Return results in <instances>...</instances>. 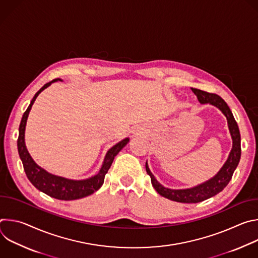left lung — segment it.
Returning <instances> with one entry per match:
<instances>
[{"label":"left lung","mask_w":258,"mask_h":258,"mask_svg":"<svg viewBox=\"0 0 258 258\" xmlns=\"http://www.w3.org/2000/svg\"><path fill=\"white\" fill-rule=\"evenodd\" d=\"M191 90L197 96V99L201 104L208 103L218 108L226 116L233 146L227 161L213 177L200 183V185L188 189H169L162 186L155 178L149 168L148 162L146 161V171L150 175L152 186L154 187L156 192L164 198L180 203H198L222 192L231 180L233 173L237 168L241 158V136L238 124L228 104L224 101V99L215 94L207 93L194 88H191Z\"/></svg>","instance_id":"left-lung-1"}]
</instances>
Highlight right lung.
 <instances>
[{"label": "right lung", "instance_id": "right-lung-1", "mask_svg": "<svg viewBox=\"0 0 258 258\" xmlns=\"http://www.w3.org/2000/svg\"><path fill=\"white\" fill-rule=\"evenodd\" d=\"M56 82H63L61 79L53 80L52 82L46 84L38 93L34 95L32 98L29 106L27 107L26 111L24 112L20 125H19V136L17 140V148L19 157L22 161L24 171L26 173L27 178L30 180L32 185L43 193L49 195L50 197H53L55 199L59 200H76L81 199L84 197H87L89 195H92L94 192L99 190L105 178V174L108 172L110 166H111L114 157L119 153V151L123 148V147L130 142V138H125L122 141L115 144L113 147L110 148L105 157L103 164L99 170V172L89 178L85 179H71L66 178L63 176L55 175L53 173L48 172L46 169L41 167L40 165L36 164L30 154L28 153L26 146H25V126L28 114L30 112V109L41 92H43L45 89L50 87L53 83Z\"/></svg>", "mask_w": 258, "mask_h": 258}]
</instances>
